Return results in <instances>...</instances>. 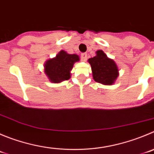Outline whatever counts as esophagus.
<instances>
[{"instance_id": "esophagus-1", "label": "esophagus", "mask_w": 154, "mask_h": 154, "mask_svg": "<svg viewBox=\"0 0 154 154\" xmlns=\"http://www.w3.org/2000/svg\"><path fill=\"white\" fill-rule=\"evenodd\" d=\"M87 53H82V54H80V59H81V61H87Z\"/></svg>"}]
</instances>
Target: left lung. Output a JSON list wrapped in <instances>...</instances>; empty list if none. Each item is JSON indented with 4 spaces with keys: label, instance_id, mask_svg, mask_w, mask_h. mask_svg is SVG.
I'll use <instances>...</instances> for the list:
<instances>
[{
    "label": "left lung",
    "instance_id": "obj_1",
    "mask_svg": "<svg viewBox=\"0 0 154 154\" xmlns=\"http://www.w3.org/2000/svg\"><path fill=\"white\" fill-rule=\"evenodd\" d=\"M91 65L95 81L104 85H112L119 75V69L113 60L110 59L102 50L97 51V55L88 60Z\"/></svg>",
    "mask_w": 154,
    "mask_h": 154
}]
</instances>
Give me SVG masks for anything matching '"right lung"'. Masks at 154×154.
<instances>
[{
    "instance_id": "right-lung-1",
    "label": "right lung",
    "mask_w": 154,
    "mask_h": 154,
    "mask_svg": "<svg viewBox=\"0 0 154 154\" xmlns=\"http://www.w3.org/2000/svg\"><path fill=\"white\" fill-rule=\"evenodd\" d=\"M77 54H69L64 51H61L56 57L46 61L45 64V72L50 81L60 83L67 80L70 77V70L74 62L79 61Z\"/></svg>"
}]
</instances>
